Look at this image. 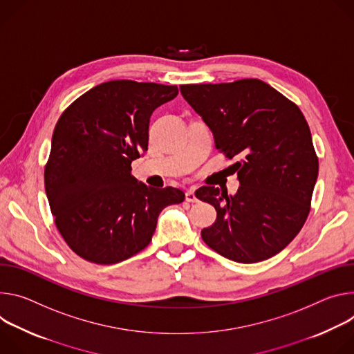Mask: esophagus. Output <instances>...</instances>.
<instances>
[{
    "mask_svg": "<svg viewBox=\"0 0 354 354\" xmlns=\"http://www.w3.org/2000/svg\"><path fill=\"white\" fill-rule=\"evenodd\" d=\"M185 200H187L188 203H197V201H198L197 195H195V191H194L192 188L185 192Z\"/></svg>",
    "mask_w": 354,
    "mask_h": 354,
    "instance_id": "obj_1",
    "label": "esophagus"
}]
</instances>
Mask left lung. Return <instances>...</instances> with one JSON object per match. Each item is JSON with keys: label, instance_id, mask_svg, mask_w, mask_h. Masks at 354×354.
I'll return each mask as SVG.
<instances>
[{"label": "left lung", "instance_id": "left-lung-1", "mask_svg": "<svg viewBox=\"0 0 354 354\" xmlns=\"http://www.w3.org/2000/svg\"><path fill=\"white\" fill-rule=\"evenodd\" d=\"M184 100L211 129L241 187L234 195L201 187L216 221L201 230L221 256L257 263L280 253L304 226L318 178V157L299 108L257 78L180 86Z\"/></svg>", "mask_w": 354, "mask_h": 354}]
</instances>
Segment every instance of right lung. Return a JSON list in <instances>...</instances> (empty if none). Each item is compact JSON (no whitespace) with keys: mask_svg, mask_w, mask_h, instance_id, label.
Returning a JSON list of instances; mask_svg holds the SVG:
<instances>
[{"mask_svg":"<svg viewBox=\"0 0 354 354\" xmlns=\"http://www.w3.org/2000/svg\"><path fill=\"white\" fill-rule=\"evenodd\" d=\"M177 86L115 80L77 98L60 116L45 167V189L56 226L84 260L115 264L143 250L159 214L185 195L151 188L131 163L147 150L153 111Z\"/></svg>","mask_w":354,"mask_h":354,"instance_id":"right-lung-1","label":"right lung"}]
</instances>
